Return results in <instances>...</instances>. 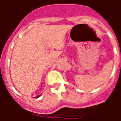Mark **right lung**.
Listing matches in <instances>:
<instances>
[{
	"mask_svg": "<svg viewBox=\"0 0 121 121\" xmlns=\"http://www.w3.org/2000/svg\"><path fill=\"white\" fill-rule=\"evenodd\" d=\"M40 96V95H39V96H37V97H36V98H39V96Z\"/></svg>",
	"mask_w": 121,
	"mask_h": 121,
	"instance_id": "right-lung-1",
	"label": "right lung"
}]
</instances>
